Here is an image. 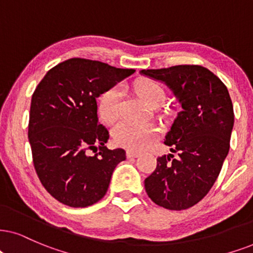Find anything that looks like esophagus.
Instances as JSON below:
<instances>
[{
  "mask_svg": "<svg viewBox=\"0 0 253 253\" xmlns=\"http://www.w3.org/2000/svg\"><path fill=\"white\" fill-rule=\"evenodd\" d=\"M126 155H127V158H136V156L140 155V153L135 152V150H127Z\"/></svg>",
  "mask_w": 253,
  "mask_h": 253,
  "instance_id": "34e87169",
  "label": "esophagus"
}]
</instances>
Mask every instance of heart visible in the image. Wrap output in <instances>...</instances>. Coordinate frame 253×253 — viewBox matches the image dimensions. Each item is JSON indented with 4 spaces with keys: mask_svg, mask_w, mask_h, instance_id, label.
<instances>
[{
    "mask_svg": "<svg viewBox=\"0 0 253 253\" xmlns=\"http://www.w3.org/2000/svg\"><path fill=\"white\" fill-rule=\"evenodd\" d=\"M137 94L147 105L152 107L160 106L165 101V89L159 83L142 81L135 86ZM120 88L112 86L104 91L98 100V112L100 119L106 124H112L118 119L121 106ZM159 135V128L153 124H134L124 121L117 125L113 130V139L118 146L128 149L141 150L148 147Z\"/></svg>",
    "mask_w": 253,
    "mask_h": 253,
    "instance_id": "b5f03b06",
    "label": "heart"
}]
</instances>
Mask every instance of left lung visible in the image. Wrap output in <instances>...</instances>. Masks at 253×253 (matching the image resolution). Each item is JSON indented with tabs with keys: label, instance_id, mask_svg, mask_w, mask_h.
<instances>
[{
	"label": "left lung",
	"instance_id": "obj_1",
	"mask_svg": "<svg viewBox=\"0 0 253 253\" xmlns=\"http://www.w3.org/2000/svg\"><path fill=\"white\" fill-rule=\"evenodd\" d=\"M141 73L167 84L182 106L165 141L178 158H158L145 180L146 193L168 210L188 209L209 193L229 153L235 121L231 98L224 83L201 65Z\"/></svg>",
	"mask_w": 253,
	"mask_h": 253
}]
</instances>
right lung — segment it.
Masks as SVG:
<instances>
[{"instance_id":"right-lung-1","label":"right lung","mask_w":253,"mask_h":253,"mask_svg":"<svg viewBox=\"0 0 253 253\" xmlns=\"http://www.w3.org/2000/svg\"><path fill=\"white\" fill-rule=\"evenodd\" d=\"M134 73L98 60L71 58L47 71L31 98L28 136L35 170L51 196L85 208L105 196L126 152L108 149L97 99ZM98 152H96V149ZM92 150L94 156H89Z\"/></svg>"}]
</instances>
